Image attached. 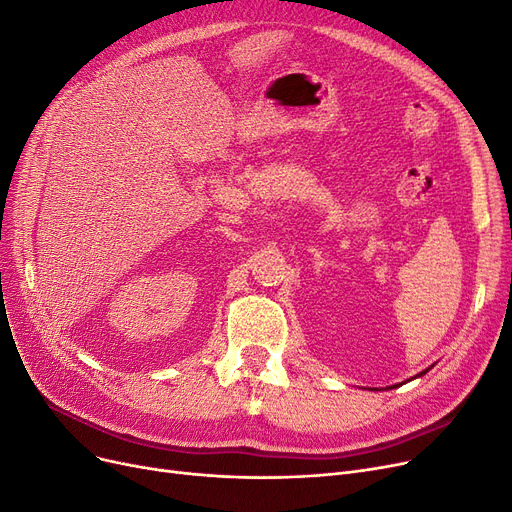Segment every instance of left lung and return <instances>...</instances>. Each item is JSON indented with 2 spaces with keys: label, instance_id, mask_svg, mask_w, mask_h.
Instances as JSON below:
<instances>
[{
  "label": "left lung",
  "instance_id": "8db88e82",
  "mask_svg": "<svg viewBox=\"0 0 512 512\" xmlns=\"http://www.w3.org/2000/svg\"><path fill=\"white\" fill-rule=\"evenodd\" d=\"M426 371H428V369H426ZM426 371H422V373H418V377H420V375H424V373H426Z\"/></svg>",
  "mask_w": 512,
  "mask_h": 512
}]
</instances>
